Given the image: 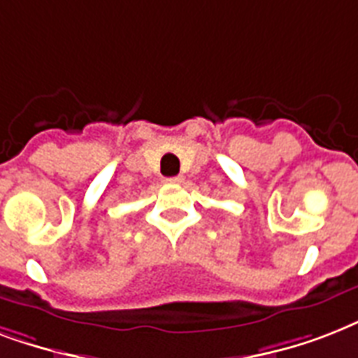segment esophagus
I'll return each instance as SVG.
<instances>
[{"label": "esophagus", "instance_id": "1", "mask_svg": "<svg viewBox=\"0 0 358 358\" xmlns=\"http://www.w3.org/2000/svg\"><path fill=\"white\" fill-rule=\"evenodd\" d=\"M167 184H180L182 182V176H171V178H165Z\"/></svg>", "mask_w": 358, "mask_h": 358}]
</instances>
